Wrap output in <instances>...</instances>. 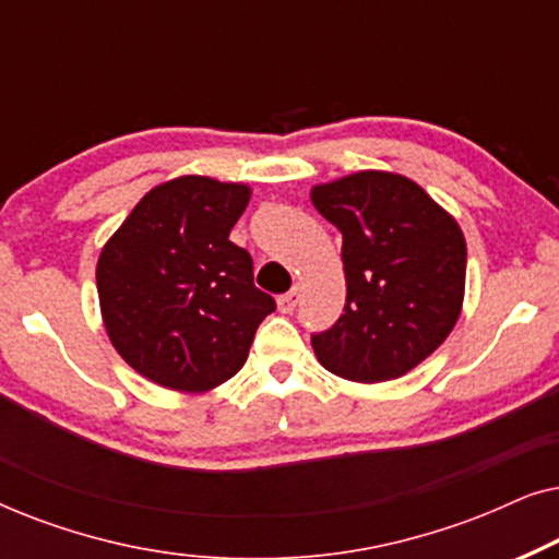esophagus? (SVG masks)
Here are the masks:
<instances>
[{"instance_id": "34e87169", "label": "esophagus", "mask_w": 559, "mask_h": 559, "mask_svg": "<svg viewBox=\"0 0 559 559\" xmlns=\"http://www.w3.org/2000/svg\"><path fill=\"white\" fill-rule=\"evenodd\" d=\"M297 302H300V287H293V289H289V293H285L277 300L282 312H293L297 308Z\"/></svg>"}]
</instances>
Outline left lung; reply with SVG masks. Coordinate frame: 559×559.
<instances>
[{
    "instance_id": "left-lung-1",
    "label": "left lung",
    "mask_w": 559,
    "mask_h": 559,
    "mask_svg": "<svg viewBox=\"0 0 559 559\" xmlns=\"http://www.w3.org/2000/svg\"><path fill=\"white\" fill-rule=\"evenodd\" d=\"M312 205L343 234L346 308L312 333L318 361L348 381L396 379L457 323L465 293L461 226L404 175L364 170L312 188Z\"/></svg>"
}]
</instances>
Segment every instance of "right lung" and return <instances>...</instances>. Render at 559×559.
<instances>
[{
  "instance_id": "obj_1",
  "label": "right lung",
  "mask_w": 559,
  "mask_h": 559,
  "mask_svg": "<svg viewBox=\"0 0 559 559\" xmlns=\"http://www.w3.org/2000/svg\"><path fill=\"white\" fill-rule=\"evenodd\" d=\"M251 190L203 175L152 188L96 264L106 333L142 377L175 392H209L241 369L277 308L254 287V264L228 234Z\"/></svg>"
}]
</instances>
